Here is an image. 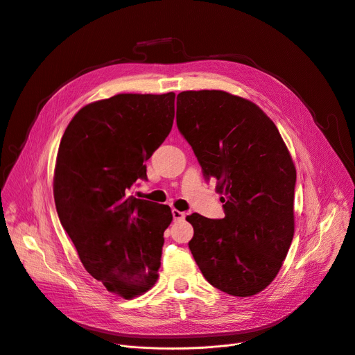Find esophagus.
<instances>
[{
    "mask_svg": "<svg viewBox=\"0 0 355 355\" xmlns=\"http://www.w3.org/2000/svg\"><path fill=\"white\" fill-rule=\"evenodd\" d=\"M172 214H173L175 222H180V220H183L184 217H186V214H184L183 211H179V210H176V209L172 210Z\"/></svg>",
    "mask_w": 355,
    "mask_h": 355,
    "instance_id": "1",
    "label": "esophagus"
}]
</instances>
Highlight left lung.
<instances>
[{"instance_id": "obj_1", "label": "left lung", "mask_w": 355, "mask_h": 355, "mask_svg": "<svg viewBox=\"0 0 355 355\" xmlns=\"http://www.w3.org/2000/svg\"><path fill=\"white\" fill-rule=\"evenodd\" d=\"M176 122L203 175L214 178L225 217L193 213L189 241L205 279L250 297L276 279L294 236L295 166L279 129L252 101L225 91H183Z\"/></svg>"}]
</instances>
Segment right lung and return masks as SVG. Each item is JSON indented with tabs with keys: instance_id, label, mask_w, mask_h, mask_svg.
I'll return each mask as SVG.
<instances>
[{
	"instance_id": "right-lung-1",
	"label": "right lung",
	"mask_w": 355,
	"mask_h": 355,
	"mask_svg": "<svg viewBox=\"0 0 355 355\" xmlns=\"http://www.w3.org/2000/svg\"><path fill=\"white\" fill-rule=\"evenodd\" d=\"M175 94H118L80 107L67 126L53 171L60 220L89 275L133 298L157 282L168 205L136 199L145 160L169 135Z\"/></svg>"
}]
</instances>
